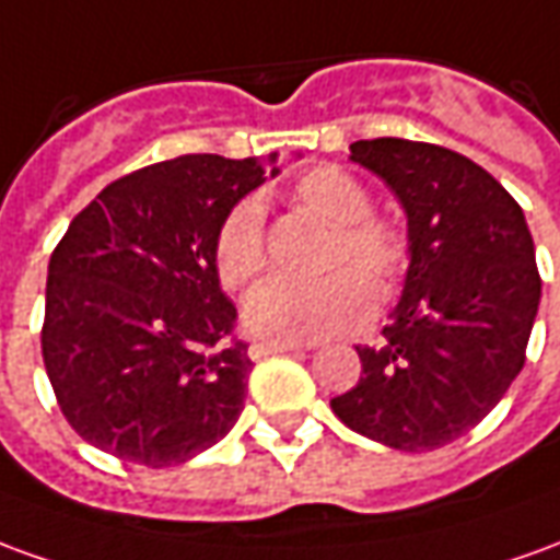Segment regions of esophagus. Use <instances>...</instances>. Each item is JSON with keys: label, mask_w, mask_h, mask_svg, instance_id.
<instances>
[{"label": "esophagus", "mask_w": 560, "mask_h": 560, "mask_svg": "<svg viewBox=\"0 0 560 560\" xmlns=\"http://www.w3.org/2000/svg\"><path fill=\"white\" fill-rule=\"evenodd\" d=\"M300 348H308L303 342H252L248 354L254 361H264L269 354H284V351H300Z\"/></svg>", "instance_id": "obj_1"}]
</instances>
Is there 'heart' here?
<instances>
[{
	"label": "heart",
	"mask_w": 560,
	"mask_h": 560,
	"mask_svg": "<svg viewBox=\"0 0 560 560\" xmlns=\"http://www.w3.org/2000/svg\"><path fill=\"white\" fill-rule=\"evenodd\" d=\"M293 209L336 226L324 254L327 279L312 284L272 281L254 293L245 324L276 342H315L361 327L373 312V296L385 303L400 288L412 260L409 236L373 214L370 190L339 166L303 172L288 190ZM212 264L226 291H245L267 272L264 209L240 199L218 224Z\"/></svg>",
	"instance_id": "1"
}]
</instances>
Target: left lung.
Wrapping results in <instances>:
<instances>
[{"label": "left lung", "instance_id": "8db88e82", "mask_svg": "<svg viewBox=\"0 0 560 560\" xmlns=\"http://www.w3.org/2000/svg\"><path fill=\"white\" fill-rule=\"evenodd\" d=\"M351 160L402 202L412 264L382 346H358L361 378L330 409L375 443L440 448L476 428L525 366L539 306L534 240L510 190L457 151L363 139Z\"/></svg>", "mask_w": 560, "mask_h": 560}]
</instances>
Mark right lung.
<instances>
[{"mask_svg":"<svg viewBox=\"0 0 560 560\" xmlns=\"http://www.w3.org/2000/svg\"><path fill=\"white\" fill-rule=\"evenodd\" d=\"M264 178L257 158L185 154L117 178L72 218L48 264L42 358L81 440L175 467L236 424L254 363L212 242Z\"/></svg>","mask_w":560,"mask_h":560,"instance_id":"obj_1","label":"right lung"}]
</instances>
